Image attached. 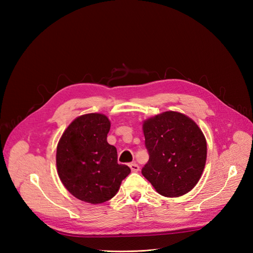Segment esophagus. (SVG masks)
Listing matches in <instances>:
<instances>
[{
    "label": "esophagus",
    "instance_id": "esophagus-1",
    "mask_svg": "<svg viewBox=\"0 0 253 253\" xmlns=\"http://www.w3.org/2000/svg\"><path fill=\"white\" fill-rule=\"evenodd\" d=\"M129 168H130V169H131L132 171H138V170H139V165H138L137 163H135V162L130 163V164H129Z\"/></svg>",
    "mask_w": 253,
    "mask_h": 253
}]
</instances>
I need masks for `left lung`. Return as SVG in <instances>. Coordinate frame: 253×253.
<instances>
[{"label": "left lung", "mask_w": 253, "mask_h": 253, "mask_svg": "<svg viewBox=\"0 0 253 253\" xmlns=\"http://www.w3.org/2000/svg\"><path fill=\"white\" fill-rule=\"evenodd\" d=\"M149 162L141 173L160 195H186L200 180L207 162V140L190 117L168 111L142 124Z\"/></svg>", "instance_id": "8db88e82"}]
</instances>
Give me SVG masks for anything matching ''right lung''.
<instances>
[{
  "instance_id": "1",
  "label": "right lung",
  "mask_w": 253,
  "mask_h": 253,
  "mask_svg": "<svg viewBox=\"0 0 253 253\" xmlns=\"http://www.w3.org/2000/svg\"><path fill=\"white\" fill-rule=\"evenodd\" d=\"M111 122L100 113L78 116L63 132L56 148L57 174L74 197L99 204L114 197L127 165L117 163V151L107 142Z\"/></svg>"
}]
</instances>
